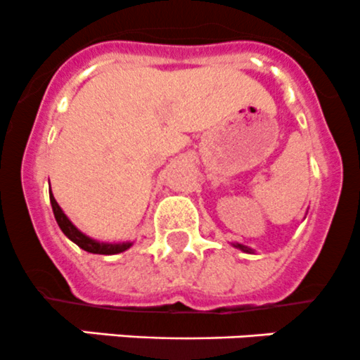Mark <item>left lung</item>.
Wrapping results in <instances>:
<instances>
[{"label":"left lung","mask_w":360,"mask_h":360,"mask_svg":"<svg viewBox=\"0 0 360 360\" xmlns=\"http://www.w3.org/2000/svg\"><path fill=\"white\" fill-rule=\"evenodd\" d=\"M233 245H234V247H236V248H240V250L247 252V254H252V252H254L250 247H245V245H241V243H233Z\"/></svg>","instance_id":"1"}]
</instances>
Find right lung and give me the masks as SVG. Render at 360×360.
I'll use <instances>...</instances> for the list:
<instances>
[{"label": "right lung", "instance_id": "1", "mask_svg": "<svg viewBox=\"0 0 360 360\" xmlns=\"http://www.w3.org/2000/svg\"><path fill=\"white\" fill-rule=\"evenodd\" d=\"M49 194H51V205H52V210H54V217L56 220H58V226L60 227V231H63V233L66 234L73 243H77L82 250L91 252V254L113 255V254H120V252L127 250V248L133 245L131 241H124V243H103V241L92 240V238H89L87 234L82 233L77 226H73V222L68 219L66 213L60 210L58 201H56L54 194H52V191H49Z\"/></svg>", "mask_w": 360, "mask_h": 360}]
</instances>
